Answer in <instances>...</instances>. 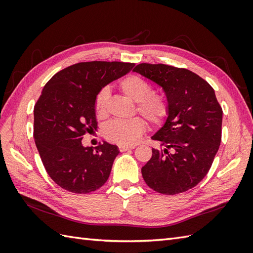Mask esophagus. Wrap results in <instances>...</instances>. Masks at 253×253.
I'll return each instance as SVG.
<instances>
[{"label":"esophagus","mask_w":253,"mask_h":253,"mask_svg":"<svg viewBox=\"0 0 253 253\" xmlns=\"http://www.w3.org/2000/svg\"><path fill=\"white\" fill-rule=\"evenodd\" d=\"M134 149V145H119V151L120 152H126L128 150Z\"/></svg>","instance_id":"obj_1"}]
</instances>
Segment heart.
Wrapping results in <instances>:
<instances>
[{
  "mask_svg": "<svg viewBox=\"0 0 253 253\" xmlns=\"http://www.w3.org/2000/svg\"><path fill=\"white\" fill-rule=\"evenodd\" d=\"M119 89L129 100L136 102V110L151 124L159 125L169 113V102L164 95L153 94L152 87L144 79L129 75L119 82ZM110 93L102 89L95 102V111L99 118L108 115ZM147 128L145 121L139 117L129 120H114L106 125L104 136L106 139L121 145H132L139 140Z\"/></svg>",
  "mask_w": 253,
  "mask_h": 253,
  "instance_id": "1",
  "label": "heart"
}]
</instances>
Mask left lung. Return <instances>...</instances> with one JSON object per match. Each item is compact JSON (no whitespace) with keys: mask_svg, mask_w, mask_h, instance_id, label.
Segmentation results:
<instances>
[{"mask_svg":"<svg viewBox=\"0 0 253 253\" xmlns=\"http://www.w3.org/2000/svg\"><path fill=\"white\" fill-rule=\"evenodd\" d=\"M133 72L162 87L169 102L164 126L152 136L160 149H152L142 177L158 193L186 192L210 170L221 140L223 110L210 84L186 68L141 63Z\"/></svg>","mask_w":253,"mask_h":253,"instance_id":"1","label":"left lung"}]
</instances>
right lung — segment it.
<instances>
[{
	"label": "right lung",
	"mask_w": 253,
	"mask_h": 253,
	"mask_svg": "<svg viewBox=\"0 0 253 253\" xmlns=\"http://www.w3.org/2000/svg\"><path fill=\"white\" fill-rule=\"evenodd\" d=\"M134 65L81 62L60 71L45 84L34 110V138L45 170L61 188L86 194L108 180L118 147L104 141L93 150L81 140L97 128L98 94Z\"/></svg>",
	"instance_id": "add662e5"
}]
</instances>
